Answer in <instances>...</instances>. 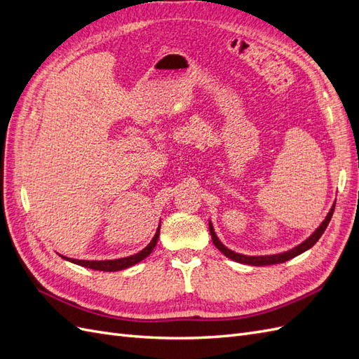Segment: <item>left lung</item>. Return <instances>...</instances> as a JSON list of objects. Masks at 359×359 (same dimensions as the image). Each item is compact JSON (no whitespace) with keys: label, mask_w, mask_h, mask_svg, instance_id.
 Masks as SVG:
<instances>
[{"label":"left lung","mask_w":359,"mask_h":359,"mask_svg":"<svg viewBox=\"0 0 359 359\" xmlns=\"http://www.w3.org/2000/svg\"><path fill=\"white\" fill-rule=\"evenodd\" d=\"M334 208L335 205L331 206L330 212L327 214V217H325V220L320 223V226L318 227L316 231H314L306 241H302L299 245L293 247L292 250H287V252H283V253H278V255H265V256H247V255H241V253H236V252H232L231 248H227L220 240L219 236H217L215 231H214V226L212 223L210 222V232H211V238H212V243L214 245L220 250V252L226 256L229 257L232 260H235V262L238 264H245V265H252V266H264V265H276V264H283L286 262V260L295 257L304 252H307L309 248H311L314 244H316L319 241V238L322 236V233L325 232V229H327V226L330 224V220L331 217L334 214Z\"/></svg>","instance_id":"left-lung-1"}]
</instances>
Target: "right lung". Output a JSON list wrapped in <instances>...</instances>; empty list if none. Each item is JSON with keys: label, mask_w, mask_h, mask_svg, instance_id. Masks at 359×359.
Segmentation results:
<instances>
[{"label": "right lung", "mask_w": 359, "mask_h": 359, "mask_svg": "<svg viewBox=\"0 0 359 359\" xmlns=\"http://www.w3.org/2000/svg\"><path fill=\"white\" fill-rule=\"evenodd\" d=\"M158 235H160V224H158L156 235H154L153 240H151V243L145 248L140 250L139 253L127 256V257L109 259V260H79V259H72V257H66V256H61V255L60 256L62 259L69 260V262H72V264H76V265H81V266L90 268V269H94V271H107V273H114V271H121V269L133 266V265L139 264L140 260H144L145 257H148L151 253H153V250H154V247L158 241Z\"/></svg>", "instance_id": "add662e5"}]
</instances>
